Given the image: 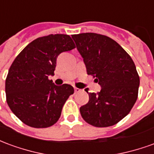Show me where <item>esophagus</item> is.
Returning a JSON list of instances; mask_svg holds the SVG:
<instances>
[{
  "label": "esophagus",
  "mask_w": 154,
  "mask_h": 154,
  "mask_svg": "<svg viewBox=\"0 0 154 154\" xmlns=\"http://www.w3.org/2000/svg\"><path fill=\"white\" fill-rule=\"evenodd\" d=\"M74 91H75V93H77V92H80L81 89H79V88H77V87H75V88H74Z\"/></svg>",
  "instance_id": "obj_1"
}]
</instances>
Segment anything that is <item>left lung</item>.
Returning a JSON list of instances; mask_svg holds the SVG:
<instances>
[{
	"label": "left lung",
	"mask_w": 154,
	"mask_h": 154,
	"mask_svg": "<svg viewBox=\"0 0 154 154\" xmlns=\"http://www.w3.org/2000/svg\"><path fill=\"white\" fill-rule=\"evenodd\" d=\"M72 38L87 74L96 77L101 87L100 92L88 94L89 101L81 106V115L91 125H114L129 113L138 98L139 77L134 63L117 42L106 35L83 33Z\"/></svg>",
	"instance_id": "1"
}]
</instances>
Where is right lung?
Segmentation results:
<instances>
[{
    "instance_id": "add662e5",
    "label": "right lung",
    "mask_w": 154,
    "mask_h": 154,
    "mask_svg": "<svg viewBox=\"0 0 154 154\" xmlns=\"http://www.w3.org/2000/svg\"><path fill=\"white\" fill-rule=\"evenodd\" d=\"M76 46L67 35H49L32 41L15 57L5 79L6 101L22 122L33 128H47L60 118L73 87L56 86L54 75L58 55Z\"/></svg>"
}]
</instances>
